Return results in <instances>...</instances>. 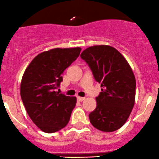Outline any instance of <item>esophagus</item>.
I'll return each mask as SVG.
<instances>
[{"label": "esophagus", "instance_id": "34e87169", "mask_svg": "<svg viewBox=\"0 0 159 159\" xmlns=\"http://www.w3.org/2000/svg\"><path fill=\"white\" fill-rule=\"evenodd\" d=\"M85 100V97H77V100L78 101L81 102L83 101V100Z\"/></svg>", "mask_w": 159, "mask_h": 159}]
</instances>
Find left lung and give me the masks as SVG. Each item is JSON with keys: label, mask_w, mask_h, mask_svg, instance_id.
Returning a JSON list of instances; mask_svg holds the SVG:
<instances>
[{"label": "left lung", "mask_w": 159, "mask_h": 159, "mask_svg": "<svg viewBox=\"0 0 159 159\" xmlns=\"http://www.w3.org/2000/svg\"><path fill=\"white\" fill-rule=\"evenodd\" d=\"M80 57L88 64L101 92L97 107L89 114L93 126L104 132L121 128L131 114L135 100L136 80L126 59L114 47L94 45Z\"/></svg>", "instance_id": "1"}]
</instances>
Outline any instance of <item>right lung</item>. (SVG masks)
<instances>
[{
	"instance_id": "add662e5",
	"label": "right lung",
	"mask_w": 159,
	"mask_h": 159,
	"mask_svg": "<svg viewBox=\"0 0 159 159\" xmlns=\"http://www.w3.org/2000/svg\"><path fill=\"white\" fill-rule=\"evenodd\" d=\"M81 48H56L43 52L27 67L21 83V97L34 125L45 133L65 128L76 103V97L56 92L62 74L80 56Z\"/></svg>"
}]
</instances>
